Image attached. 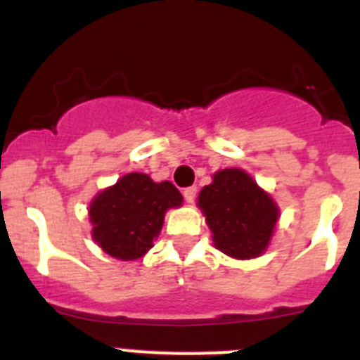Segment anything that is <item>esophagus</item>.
I'll return each instance as SVG.
<instances>
[{"label":"esophagus","instance_id":"obj_1","mask_svg":"<svg viewBox=\"0 0 360 360\" xmlns=\"http://www.w3.org/2000/svg\"><path fill=\"white\" fill-rule=\"evenodd\" d=\"M196 193H198V189H196L195 186H193V187H187V189H184V198H186V202H189V203L195 202Z\"/></svg>","mask_w":360,"mask_h":360}]
</instances>
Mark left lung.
I'll return each mask as SVG.
<instances>
[{
    "instance_id": "8db88e82",
    "label": "left lung",
    "mask_w": 360,
    "mask_h": 360,
    "mask_svg": "<svg viewBox=\"0 0 360 360\" xmlns=\"http://www.w3.org/2000/svg\"><path fill=\"white\" fill-rule=\"evenodd\" d=\"M214 247L236 259L266 250L279 218L276 202L243 169H221L198 195Z\"/></svg>"
}]
</instances>
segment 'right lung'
Wrapping results in <instances>:
<instances>
[{
    "label": "right lung",
    "instance_id": "add662e5",
    "mask_svg": "<svg viewBox=\"0 0 360 360\" xmlns=\"http://www.w3.org/2000/svg\"><path fill=\"white\" fill-rule=\"evenodd\" d=\"M171 182H153L144 173L124 174L90 203L91 238L106 254L131 262L142 257L160 234L165 211L182 205Z\"/></svg>",
    "mask_w": 360,
    "mask_h": 360
}]
</instances>
